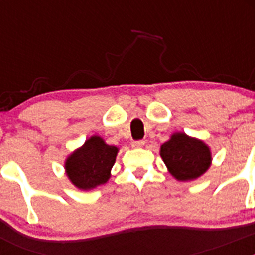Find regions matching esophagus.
<instances>
[{
  "instance_id": "obj_1",
  "label": "esophagus",
  "mask_w": 255,
  "mask_h": 255,
  "mask_svg": "<svg viewBox=\"0 0 255 255\" xmlns=\"http://www.w3.org/2000/svg\"><path fill=\"white\" fill-rule=\"evenodd\" d=\"M144 144H145V141L144 140H136V141H132V148H143Z\"/></svg>"
}]
</instances>
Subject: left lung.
Listing matches in <instances>:
<instances>
[{"label":"left lung","mask_w":255,"mask_h":255,"mask_svg":"<svg viewBox=\"0 0 255 255\" xmlns=\"http://www.w3.org/2000/svg\"><path fill=\"white\" fill-rule=\"evenodd\" d=\"M168 172L177 181H193L207 172L212 163L209 147L185 132H173L159 149Z\"/></svg>","instance_id":"1"}]
</instances>
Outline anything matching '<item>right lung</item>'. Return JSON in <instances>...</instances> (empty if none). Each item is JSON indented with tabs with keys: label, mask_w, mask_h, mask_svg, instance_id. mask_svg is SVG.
I'll return each mask as SVG.
<instances>
[{
	"label": "right lung",
	"mask_w": 255,
	"mask_h": 255,
	"mask_svg": "<svg viewBox=\"0 0 255 255\" xmlns=\"http://www.w3.org/2000/svg\"><path fill=\"white\" fill-rule=\"evenodd\" d=\"M119 148L108 145L98 135L85 140L65 161V172L70 182L80 190H92L111 177Z\"/></svg>",
	"instance_id": "add662e5"
}]
</instances>
